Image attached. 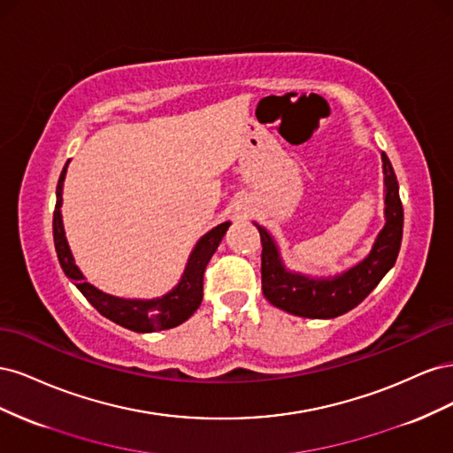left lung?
Listing matches in <instances>:
<instances>
[{"label": "left lung", "instance_id": "1", "mask_svg": "<svg viewBox=\"0 0 453 453\" xmlns=\"http://www.w3.org/2000/svg\"><path fill=\"white\" fill-rule=\"evenodd\" d=\"M381 168L386 225L378 232L368 255L334 276L315 278L289 270L283 263L276 240L265 226L255 223L263 243V293L270 304L298 318L333 319L359 306L374 291L399 257L404 223L399 183L386 153H381Z\"/></svg>", "mask_w": 453, "mask_h": 453}]
</instances>
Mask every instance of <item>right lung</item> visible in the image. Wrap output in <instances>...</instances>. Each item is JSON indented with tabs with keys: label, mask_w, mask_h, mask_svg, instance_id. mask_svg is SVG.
<instances>
[{
	"label": "right lung",
	"mask_w": 453,
	"mask_h": 453,
	"mask_svg": "<svg viewBox=\"0 0 453 453\" xmlns=\"http://www.w3.org/2000/svg\"><path fill=\"white\" fill-rule=\"evenodd\" d=\"M70 162V160H67ZM67 162L60 173V180L57 185V208H54L52 217V234H54V248L60 260V266L64 273L70 278L77 289L83 293L88 303L98 310L104 318L111 319L113 323L130 328L134 333H155V331H166L177 325L185 323L190 315H193L203 296V270L208 266L210 258L217 251L219 243L230 226V221L217 225L210 232L196 242L195 250L190 251L183 276L172 291L157 298H120L109 293H104L98 287L87 281L83 272L75 265V258L72 255L70 243L65 238L64 221H62V190L64 180L67 172Z\"/></svg>",
	"instance_id": "right-lung-1"
}]
</instances>
